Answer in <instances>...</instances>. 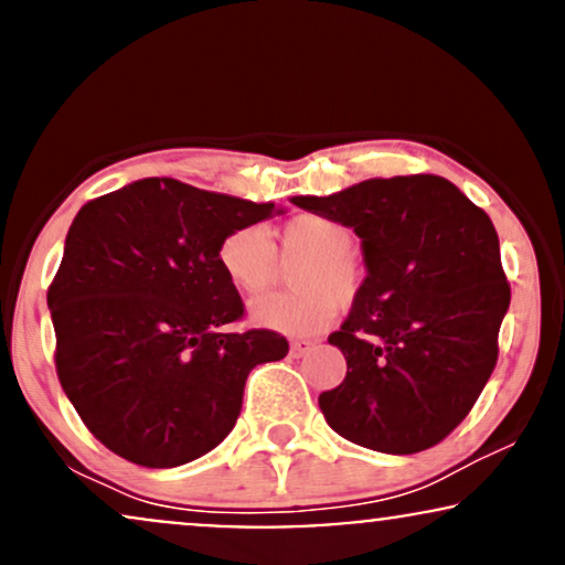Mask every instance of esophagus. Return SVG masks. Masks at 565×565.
<instances>
[{"instance_id": "esophagus-1", "label": "esophagus", "mask_w": 565, "mask_h": 565, "mask_svg": "<svg viewBox=\"0 0 565 565\" xmlns=\"http://www.w3.org/2000/svg\"><path fill=\"white\" fill-rule=\"evenodd\" d=\"M311 349H315V341H309V338H296V341H290V354L294 356H303Z\"/></svg>"}]
</instances>
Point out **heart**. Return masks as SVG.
<instances>
[{"label": "heart", "instance_id": "b5f03b06", "mask_svg": "<svg viewBox=\"0 0 565 565\" xmlns=\"http://www.w3.org/2000/svg\"><path fill=\"white\" fill-rule=\"evenodd\" d=\"M280 245L288 254H309L294 275L301 290L254 298L250 320L285 335L320 333L338 317L337 301L351 303L364 285V271L351 256L354 232L330 216H296L282 224ZM216 262L241 294H258L277 277V250L258 224L230 230L218 243Z\"/></svg>", "mask_w": 565, "mask_h": 565}]
</instances>
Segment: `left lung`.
Returning <instances> with one entry per match:
<instances>
[{"instance_id":"1","label":"left lung","mask_w":565,"mask_h":565,"mask_svg":"<svg viewBox=\"0 0 565 565\" xmlns=\"http://www.w3.org/2000/svg\"><path fill=\"white\" fill-rule=\"evenodd\" d=\"M298 209L349 224L367 277L328 338L347 377L320 394L328 426L386 455H415L466 420L497 364L510 307L497 230L449 179H367Z\"/></svg>"}]
</instances>
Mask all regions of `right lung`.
<instances>
[{"instance_id":"right-lung-1","label":"right lung","mask_w":565,"mask_h":565,"mask_svg":"<svg viewBox=\"0 0 565 565\" xmlns=\"http://www.w3.org/2000/svg\"><path fill=\"white\" fill-rule=\"evenodd\" d=\"M280 214L148 177L82 205L46 290L60 386L110 452L177 468L227 439L245 377L288 354L275 330L232 333L243 301L216 262L230 230Z\"/></svg>"}]
</instances>
